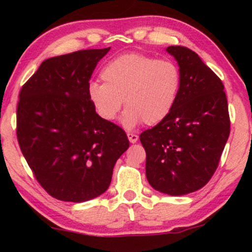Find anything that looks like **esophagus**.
I'll return each mask as SVG.
<instances>
[{
	"mask_svg": "<svg viewBox=\"0 0 252 252\" xmlns=\"http://www.w3.org/2000/svg\"><path fill=\"white\" fill-rule=\"evenodd\" d=\"M128 138H129V141H130V143H136L137 142V140H138V135H136V134H134V132H128Z\"/></svg>",
	"mask_w": 252,
	"mask_h": 252,
	"instance_id": "esophagus-1",
	"label": "esophagus"
}]
</instances>
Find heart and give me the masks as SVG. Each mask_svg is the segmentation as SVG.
I'll return each mask as SVG.
<instances>
[{
	"instance_id": "obj_1",
	"label": "heart",
	"mask_w": 252,
	"mask_h": 252,
	"mask_svg": "<svg viewBox=\"0 0 252 252\" xmlns=\"http://www.w3.org/2000/svg\"><path fill=\"white\" fill-rule=\"evenodd\" d=\"M100 77L104 83H89L90 103L106 122L117 117L124 103L122 123L128 129L142 121L148 126L163 121L181 88V72L175 63L135 52L110 60Z\"/></svg>"
}]
</instances>
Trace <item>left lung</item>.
Returning <instances> with one entry per match:
<instances>
[{
	"label": "left lung",
	"instance_id": "obj_1",
	"mask_svg": "<svg viewBox=\"0 0 252 252\" xmlns=\"http://www.w3.org/2000/svg\"><path fill=\"white\" fill-rule=\"evenodd\" d=\"M181 72V88L169 115L140 141L146 150V175L153 189L184 195L204 187L217 167L230 135L224 85L195 52L166 48Z\"/></svg>",
	"mask_w": 252,
	"mask_h": 252
}]
</instances>
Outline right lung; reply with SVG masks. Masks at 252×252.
<instances>
[{
  "mask_svg": "<svg viewBox=\"0 0 252 252\" xmlns=\"http://www.w3.org/2000/svg\"><path fill=\"white\" fill-rule=\"evenodd\" d=\"M110 51L84 50L42 62L20 91L16 135L37 182L53 198L88 201L109 189L129 148L122 128L98 116L88 85Z\"/></svg>",
  "mask_w": 252,
  "mask_h": 252,
  "instance_id": "add662e5",
  "label": "right lung"
}]
</instances>
